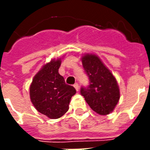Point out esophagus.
<instances>
[{"label":"esophagus","instance_id":"1","mask_svg":"<svg viewBox=\"0 0 150 150\" xmlns=\"http://www.w3.org/2000/svg\"><path fill=\"white\" fill-rule=\"evenodd\" d=\"M74 87H75V89H76V91H79V84H78V83H75V84H74Z\"/></svg>","mask_w":150,"mask_h":150}]
</instances>
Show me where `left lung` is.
<instances>
[{"label": "left lung", "mask_w": 150, "mask_h": 150, "mask_svg": "<svg viewBox=\"0 0 150 150\" xmlns=\"http://www.w3.org/2000/svg\"><path fill=\"white\" fill-rule=\"evenodd\" d=\"M82 62L85 72L89 77V85L82 86L81 95L97 114H110L120 99L116 79L95 54H86L82 57Z\"/></svg>", "instance_id": "8db88e82"}]
</instances>
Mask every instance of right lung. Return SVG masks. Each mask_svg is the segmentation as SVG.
Returning a JSON list of instances; mask_svg holds the SVG:
<instances>
[{
    "label": "right lung",
    "mask_w": 150,
    "mask_h": 150,
    "mask_svg": "<svg viewBox=\"0 0 150 150\" xmlns=\"http://www.w3.org/2000/svg\"><path fill=\"white\" fill-rule=\"evenodd\" d=\"M61 64V59H57L43 65L34 76L29 88L34 107L52 119L59 118L68 111L71 98L76 93L75 88L66 84L58 73Z\"/></svg>",
    "instance_id": "1"
}]
</instances>
